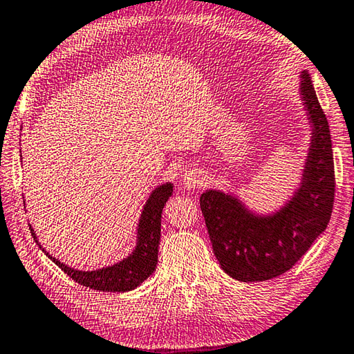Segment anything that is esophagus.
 <instances>
[{
	"mask_svg": "<svg viewBox=\"0 0 354 354\" xmlns=\"http://www.w3.org/2000/svg\"><path fill=\"white\" fill-rule=\"evenodd\" d=\"M204 183H205L204 173L198 169L187 170L181 178V184L185 190H195V189L203 187Z\"/></svg>",
	"mask_w": 354,
	"mask_h": 354,
	"instance_id": "34e87169",
	"label": "esophagus"
}]
</instances>
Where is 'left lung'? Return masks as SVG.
<instances>
[{"label":"left lung","instance_id":"obj_1","mask_svg":"<svg viewBox=\"0 0 354 354\" xmlns=\"http://www.w3.org/2000/svg\"><path fill=\"white\" fill-rule=\"evenodd\" d=\"M299 77L311 139L292 196L271 214H257L230 192L209 189L199 198L216 260L239 281H263L289 271L331 218L334 162L328 120L308 71H300Z\"/></svg>","mask_w":354,"mask_h":354}]
</instances>
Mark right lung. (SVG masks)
Listing matches in <instances>:
<instances>
[{
	"label": "right lung",
	"instance_id": "obj_1",
	"mask_svg": "<svg viewBox=\"0 0 354 354\" xmlns=\"http://www.w3.org/2000/svg\"><path fill=\"white\" fill-rule=\"evenodd\" d=\"M21 153V151H20ZM173 194V184L164 183L151 192L149 199L144 204V209L140 212V218L138 223V236L136 246L133 252L122 259L120 261L114 263L111 266H105L94 271H80L74 269L55 257L49 255L40 243L37 240L34 229L29 224L30 234L34 236L35 243L38 244L44 254L59 266L63 272L68 274L71 279L77 281L79 285L95 289V291L105 292H127L133 291L142 281L150 277L158 265V248L160 241V216H162V209L165 203Z\"/></svg>",
	"mask_w": 354,
	"mask_h": 354
}]
</instances>
